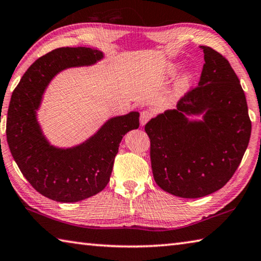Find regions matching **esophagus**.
Returning a JSON list of instances; mask_svg holds the SVG:
<instances>
[{
    "mask_svg": "<svg viewBox=\"0 0 261 261\" xmlns=\"http://www.w3.org/2000/svg\"><path fill=\"white\" fill-rule=\"evenodd\" d=\"M151 116H153V114H151L150 111H148V110L141 111L140 117H139V118H140V124H141V125H145L146 123L150 120Z\"/></svg>",
    "mask_w": 261,
    "mask_h": 261,
    "instance_id": "esophagus-1",
    "label": "esophagus"
}]
</instances>
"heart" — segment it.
Listing matches in <instances>:
<instances>
[{
    "label": "heart",
    "instance_id": "1",
    "mask_svg": "<svg viewBox=\"0 0 261 261\" xmlns=\"http://www.w3.org/2000/svg\"><path fill=\"white\" fill-rule=\"evenodd\" d=\"M170 69L174 70V69H176V66H171V68H170ZM191 81H192V75L191 74H185L184 76L180 77V80L176 85V92L177 93L184 92L185 90L188 88V85L191 84Z\"/></svg>",
    "mask_w": 261,
    "mask_h": 261
}]
</instances>
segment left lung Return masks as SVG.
Returning a JSON list of instances; mask_svg holds the SVG:
<instances>
[{
  "label": "left lung",
  "instance_id": "1",
  "mask_svg": "<svg viewBox=\"0 0 261 261\" xmlns=\"http://www.w3.org/2000/svg\"><path fill=\"white\" fill-rule=\"evenodd\" d=\"M200 82L180 98L177 110L147 123L155 182L174 196L197 198L224 187L243 159L251 136L245 94L224 56L200 45ZM205 113L191 122L187 114Z\"/></svg>",
  "mask_w": 261,
  "mask_h": 261
}]
</instances>
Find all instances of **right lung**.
<instances>
[{
    "mask_svg": "<svg viewBox=\"0 0 261 261\" xmlns=\"http://www.w3.org/2000/svg\"><path fill=\"white\" fill-rule=\"evenodd\" d=\"M102 52L91 48H58L42 56L12 92L7 116V140L18 168L42 195L57 202H79L107 186L121 140L138 129L139 113L111 118L82 145L50 146L36 121V110L49 82L60 70L92 65Z\"/></svg>",
    "mask_w": 261,
    "mask_h": 261,
    "instance_id": "obj_1",
    "label": "right lung"
}]
</instances>
